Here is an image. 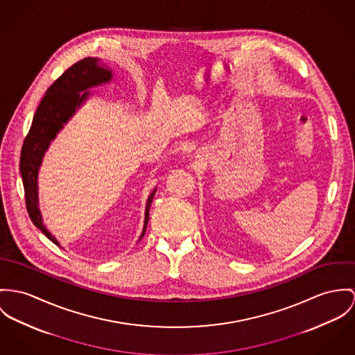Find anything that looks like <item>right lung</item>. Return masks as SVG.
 <instances>
[{
    "label": "right lung",
    "instance_id": "1",
    "mask_svg": "<svg viewBox=\"0 0 355 355\" xmlns=\"http://www.w3.org/2000/svg\"><path fill=\"white\" fill-rule=\"evenodd\" d=\"M113 70L101 63L98 58H85L67 69L56 81L47 89L46 96L40 101L33 114L32 125L23 144L20 157V173L26 191L27 211L32 223L56 245L59 242L46 228L39 208V170L43 164L46 151L51 141L63 130L64 124L76 114L90 97L89 89L110 83L113 80ZM157 188L150 193L146 209L144 224L139 241L143 238L147 223L148 211Z\"/></svg>",
    "mask_w": 355,
    "mask_h": 355
}]
</instances>
